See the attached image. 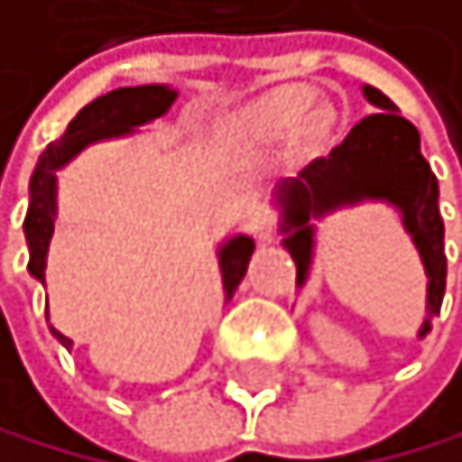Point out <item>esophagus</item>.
<instances>
[{
	"label": "esophagus",
	"mask_w": 462,
	"mask_h": 462,
	"mask_svg": "<svg viewBox=\"0 0 462 462\" xmlns=\"http://www.w3.org/2000/svg\"><path fill=\"white\" fill-rule=\"evenodd\" d=\"M274 228H277V214L260 205V208H254V236H257L260 243H271L274 240Z\"/></svg>",
	"instance_id": "esophagus-1"
}]
</instances>
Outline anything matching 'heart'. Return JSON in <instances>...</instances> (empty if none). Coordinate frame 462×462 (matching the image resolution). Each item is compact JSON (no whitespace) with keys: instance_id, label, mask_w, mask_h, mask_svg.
<instances>
[{"instance_id":"heart-1","label":"heart","mask_w":462,"mask_h":462,"mask_svg":"<svg viewBox=\"0 0 462 462\" xmlns=\"http://www.w3.org/2000/svg\"><path fill=\"white\" fill-rule=\"evenodd\" d=\"M317 90L309 85H280L265 94L248 99L234 111V128L257 143H277L288 134L300 136V143L317 151L328 143L334 131V111L326 105L314 107Z\"/></svg>"}]
</instances>
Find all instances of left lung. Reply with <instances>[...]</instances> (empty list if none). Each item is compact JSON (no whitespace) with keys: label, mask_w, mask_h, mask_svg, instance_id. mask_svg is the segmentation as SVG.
<instances>
[{"label":"left lung","mask_w":462,"mask_h":462,"mask_svg":"<svg viewBox=\"0 0 462 462\" xmlns=\"http://www.w3.org/2000/svg\"><path fill=\"white\" fill-rule=\"evenodd\" d=\"M363 97L377 114L357 122L328 156L314 160L294 180H282L271 202L280 211L282 248L297 263V288L311 277L317 222L363 202L394 208L426 271V317L417 328V340H423L446 294L440 188L420 153L417 128L400 116L397 105L372 85H363Z\"/></svg>","instance_id":"8db88e82"}]
</instances>
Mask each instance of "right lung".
<instances>
[{
    "label": "right lung",
    "instance_id": "add662e5",
    "mask_svg": "<svg viewBox=\"0 0 462 462\" xmlns=\"http://www.w3.org/2000/svg\"><path fill=\"white\" fill-rule=\"evenodd\" d=\"M180 90L171 85H134V88H116L108 94L97 97L88 102L85 108L68 122L65 134L51 143L42 153L31 174L28 185V214H24V243H28V271L31 277L45 285V268H48V248L53 240V226L60 205H56V191H60V171L68 168L77 156L97 145V143H111V139L134 136L143 125H151L160 116L171 111V105L177 102ZM254 254V240L248 234H231L219 243L217 248V263L222 274V297L231 302L234 291L240 288L248 260ZM48 317V306H45ZM51 334L60 340L65 348L73 346L70 337L56 331L51 326Z\"/></svg>",
    "mask_w": 462,
    "mask_h": 462
}]
</instances>
